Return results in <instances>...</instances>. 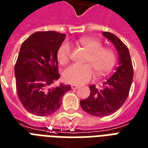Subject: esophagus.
<instances>
[{"label":"esophagus","mask_w":148,"mask_h":148,"mask_svg":"<svg viewBox=\"0 0 148 148\" xmlns=\"http://www.w3.org/2000/svg\"><path fill=\"white\" fill-rule=\"evenodd\" d=\"M71 86H72V89H73V90H76V89L79 88L78 85H75V84H73Z\"/></svg>","instance_id":"1"}]
</instances>
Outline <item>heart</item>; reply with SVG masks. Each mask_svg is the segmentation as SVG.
Masks as SVG:
<instances>
[{"mask_svg": "<svg viewBox=\"0 0 148 148\" xmlns=\"http://www.w3.org/2000/svg\"><path fill=\"white\" fill-rule=\"evenodd\" d=\"M89 53L86 60V65H70L63 73L65 82L72 84H83L88 83L94 77V71L98 75L109 73L116 62V54L110 48L103 47L100 40L90 37H83L76 42ZM71 47L68 43H63L57 52V59L61 65H65L70 59Z\"/></svg>", "mask_w": 148, "mask_h": 148, "instance_id": "heart-1", "label": "heart"}]
</instances>
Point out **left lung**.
<instances>
[{"mask_svg": "<svg viewBox=\"0 0 148 148\" xmlns=\"http://www.w3.org/2000/svg\"><path fill=\"white\" fill-rule=\"evenodd\" d=\"M103 36L115 45L119 54V66L102 86H89L90 96L80 101L81 107L85 112L98 117L112 115L123 106L129 96L133 77V64L128 47L113 33L103 32Z\"/></svg>", "mask_w": 148, "mask_h": 148, "instance_id": "obj_1", "label": "left lung"}]
</instances>
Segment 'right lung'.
Instances as JSON below:
<instances>
[{"label":"right lung","instance_id":"obj_1","mask_svg":"<svg viewBox=\"0 0 148 148\" xmlns=\"http://www.w3.org/2000/svg\"><path fill=\"white\" fill-rule=\"evenodd\" d=\"M65 34L55 31H40L32 34L22 44L15 65L16 91L25 110L37 116L57 112L70 85L61 83L57 52Z\"/></svg>","mask_w":148,"mask_h":148}]
</instances>
